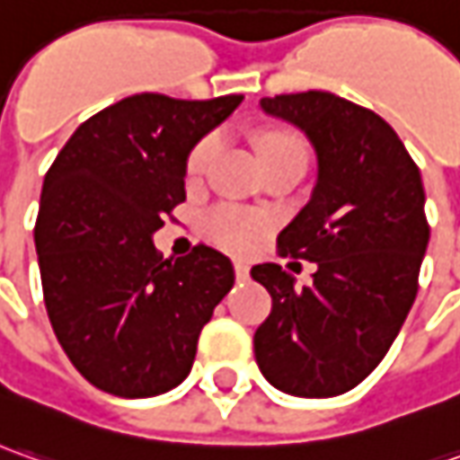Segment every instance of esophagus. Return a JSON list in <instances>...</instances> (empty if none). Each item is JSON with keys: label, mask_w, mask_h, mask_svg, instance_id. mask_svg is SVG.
<instances>
[{"label": "esophagus", "mask_w": 460, "mask_h": 460, "mask_svg": "<svg viewBox=\"0 0 460 460\" xmlns=\"http://www.w3.org/2000/svg\"><path fill=\"white\" fill-rule=\"evenodd\" d=\"M234 272H236V279H239V282H246V279H249V267H246L244 261H236V264H234Z\"/></svg>", "instance_id": "esophagus-1"}]
</instances>
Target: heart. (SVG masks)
Instances as JSON below:
<instances>
[{
    "label": "heart",
    "instance_id": "heart-1",
    "mask_svg": "<svg viewBox=\"0 0 460 460\" xmlns=\"http://www.w3.org/2000/svg\"><path fill=\"white\" fill-rule=\"evenodd\" d=\"M218 150V135H208L200 139L188 157V178L199 181L208 172ZM261 160H275V157H303L305 160V145L295 135H264L260 142ZM206 229L211 234L216 244L226 246L231 252H246L254 244V239L264 231V221L257 216H249L236 208H216L206 218Z\"/></svg>",
    "mask_w": 460,
    "mask_h": 460
}]
</instances>
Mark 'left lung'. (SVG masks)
I'll use <instances>...</instances> for the list:
<instances>
[{
  "instance_id": "8db88e82",
  "label": "left lung",
  "mask_w": 460,
  "mask_h": 460,
  "mask_svg": "<svg viewBox=\"0 0 460 460\" xmlns=\"http://www.w3.org/2000/svg\"><path fill=\"white\" fill-rule=\"evenodd\" d=\"M260 109L297 127L315 152L310 200L278 246L318 270L300 290L275 261L252 267L272 295L254 357L285 394L336 397L376 369L415 303L430 239L422 178L387 121L336 93H282Z\"/></svg>"
}]
</instances>
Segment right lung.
<instances>
[{
    "label": "right lung",
    "mask_w": 460,
    "mask_h": 460,
    "mask_svg": "<svg viewBox=\"0 0 460 460\" xmlns=\"http://www.w3.org/2000/svg\"><path fill=\"white\" fill-rule=\"evenodd\" d=\"M244 96L182 102L137 93L84 121L42 182L35 249L63 351L93 387L155 397L190 374L200 328L234 288L226 254L152 244L185 200L188 155Z\"/></svg>",
    "instance_id": "right-lung-1"
}]
</instances>
